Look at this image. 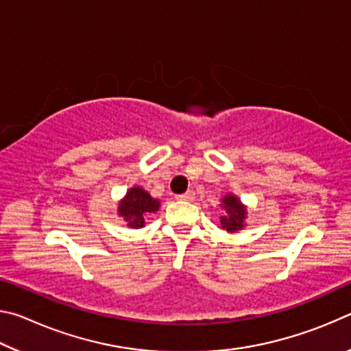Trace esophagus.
<instances>
[{
	"mask_svg": "<svg viewBox=\"0 0 351 351\" xmlns=\"http://www.w3.org/2000/svg\"><path fill=\"white\" fill-rule=\"evenodd\" d=\"M193 198H195V192H193V190H187L186 193L176 195V199H180V201H192Z\"/></svg>",
	"mask_w": 351,
	"mask_h": 351,
	"instance_id": "34e87169",
	"label": "esophagus"
}]
</instances>
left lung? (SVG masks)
<instances>
[{
	"instance_id": "1",
	"label": "left lung",
	"mask_w": 351,
	"mask_h": 351,
	"mask_svg": "<svg viewBox=\"0 0 351 351\" xmlns=\"http://www.w3.org/2000/svg\"><path fill=\"white\" fill-rule=\"evenodd\" d=\"M226 217H221V226L228 232H235L243 228V219L246 218V209L241 206L240 199L232 195H228L223 199Z\"/></svg>"
}]
</instances>
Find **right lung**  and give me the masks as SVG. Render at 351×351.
<instances>
[{
	"label": "right lung",
	"instance_id": "obj_1",
	"mask_svg": "<svg viewBox=\"0 0 351 351\" xmlns=\"http://www.w3.org/2000/svg\"><path fill=\"white\" fill-rule=\"evenodd\" d=\"M159 209V201L153 199L144 189L133 187L128 190L127 197L119 204V215L127 219L130 228H142L145 213Z\"/></svg>",
	"mask_w": 351,
	"mask_h": 351
}]
</instances>
